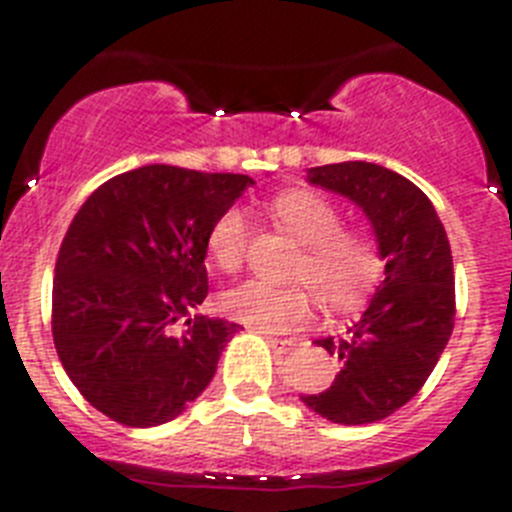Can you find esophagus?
<instances>
[{
    "mask_svg": "<svg viewBox=\"0 0 512 512\" xmlns=\"http://www.w3.org/2000/svg\"><path fill=\"white\" fill-rule=\"evenodd\" d=\"M267 344L275 349V354H288L290 349L296 347V342L293 339H278V336H265Z\"/></svg>",
    "mask_w": 512,
    "mask_h": 512,
    "instance_id": "1",
    "label": "esophagus"
}]
</instances>
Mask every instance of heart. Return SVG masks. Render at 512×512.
I'll list each match as a JSON object with an SVG mask.
<instances>
[{"instance_id": "1", "label": "heart", "mask_w": 512, "mask_h": 512, "mask_svg": "<svg viewBox=\"0 0 512 512\" xmlns=\"http://www.w3.org/2000/svg\"><path fill=\"white\" fill-rule=\"evenodd\" d=\"M275 222L301 242L293 257L290 285L247 280L219 298L229 319L242 321L262 334L293 331L311 319L316 296L329 311L347 313L370 298L382 275V257L370 237L344 229L342 209L324 193L290 188L270 204ZM250 245V216L242 206H229L216 216L206 234V252L222 273H237Z\"/></svg>"}]
</instances>
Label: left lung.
I'll return each mask as SVG.
<instances>
[{"mask_svg": "<svg viewBox=\"0 0 512 512\" xmlns=\"http://www.w3.org/2000/svg\"><path fill=\"white\" fill-rule=\"evenodd\" d=\"M308 181L365 211L385 280L344 339L316 342L339 357L342 370L329 388L301 400L342 426L382 421L423 388L454 329L449 237L426 193L395 170L352 160L311 168Z\"/></svg>", "mask_w": 512, "mask_h": 512, "instance_id": "left-lung-1", "label": "left lung"}]
</instances>
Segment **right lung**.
<instances>
[{
	"mask_svg": "<svg viewBox=\"0 0 512 512\" xmlns=\"http://www.w3.org/2000/svg\"><path fill=\"white\" fill-rule=\"evenodd\" d=\"M250 176L142 165L101 183L55 260L53 342L96 411L132 428L199 398L239 324L191 316L209 293L206 234Z\"/></svg>",
	"mask_w": 512,
	"mask_h": 512,
	"instance_id": "right-lung-1",
	"label": "right lung"
}]
</instances>
